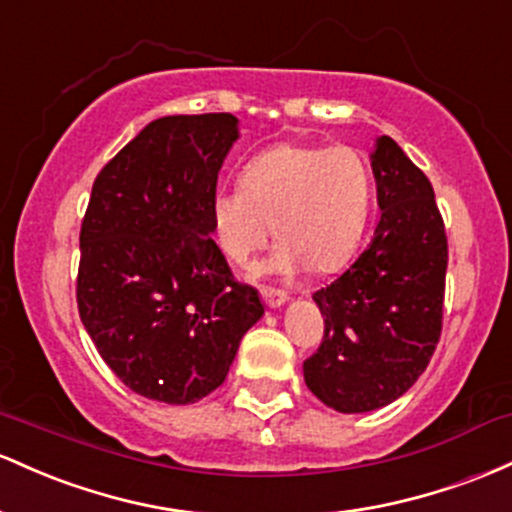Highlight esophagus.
<instances>
[{
  "mask_svg": "<svg viewBox=\"0 0 512 512\" xmlns=\"http://www.w3.org/2000/svg\"><path fill=\"white\" fill-rule=\"evenodd\" d=\"M261 297H263V302H266L271 309L283 307V304L287 302V292L275 290V287H261Z\"/></svg>",
  "mask_w": 512,
  "mask_h": 512,
  "instance_id": "esophagus-1",
  "label": "esophagus"
}]
</instances>
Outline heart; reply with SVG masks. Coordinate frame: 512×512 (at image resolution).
I'll return each instance as SVG.
<instances>
[{
	"label": "heart",
	"instance_id": "heart-1",
	"mask_svg": "<svg viewBox=\"0 0 512 512\" xmlns=\"http://www.w3.org/2000/svg\"><path fill=\"white\" fill-rule=\"evenodd\" d=\"M372 208V171L353 147L275 145L241 171V188L212 198V229L229 261L246 266L273 232L280 241L268 273L309 263L331 271L353 254Z\"/></svg>",
	"mask_w": 512,
	"mask_h": 512
}]
</instances>
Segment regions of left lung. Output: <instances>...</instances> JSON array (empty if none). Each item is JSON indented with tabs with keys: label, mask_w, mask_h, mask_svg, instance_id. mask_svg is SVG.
Wrapping results in <instances>:
<instances>
[{
	"label": "left lung",
	"mask_w": 512,
	"mask_h": 512,
	"mask_svg": "<svg viewBox=\"0 0 512 512\" xmlns=\"http://www.w3.org/2000/svg\"><path fill=\"white\" fill-rule=\"evenodd\" d=\"M382 215L370 246L314 292L324 341L304 382L341 413L392 404L423 375L442 331L447 234L428 176L392 137L370 154Z\"/></svg>",
	"instance_id": "1"
}]
</instances>
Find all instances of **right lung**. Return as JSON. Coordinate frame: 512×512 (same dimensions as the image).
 <instances>
[{"label":"right lung","instance_id":"obj_1","mask_svg":"<svg viewBox=\"0 0 512 512\" xmlns=\"http://www.w3.org/2000/svg\"><path fill=\"white\" fill-rule=\"evenodd\" d=\"M239 137L232 113L152 120L96 176L79 234L77 307L132 392L193 404L225 382L261 297L212 241L217 174Z\"/></svg>","mask_w":512,"mask_h":512}]
</instances>
